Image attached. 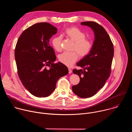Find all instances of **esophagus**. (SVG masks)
Returning <instances> with one entry per match:
<instances>
[{
    "label": "esophagus",
    "instance_id": "1",
    "mask_svg": "<svg viewBox=\"0 0 132 132\" xmlns=\"http://www.w3.org/2000/svg\"><path fill=\"white\" fill-rule=\"evenodd\" d=\"M68 72L69 73H71L72 72V70L70 68H68Z\"/></svg>",
    "mask_w": 132,
    "mask_h": 132
}]
</instances>
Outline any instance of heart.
Masks as SVG:
<instances>
[{"instance_id":"obj_1","label":"heart","mask_w":132,"mask_h":132,"mask_svg":"<svg viewBox=\"0 0 132 132\" xmlns=\"http://www.w3.org/2000/svg\"><path fill=\"white\" fill-rule=\"evenodd\" d=\"M65 34L68 38L75 42L72 50L76 51L81 57H85L90 52L92 47V42L86 39V35L79 29L76 27H70L66 29L64 32ZM61 36H54L52 40V45L53 48L56 51L60 52L62 50ZM78 58L77 53L64 52L59 56V60L62 64L71 66L76 62Z\"/></svg>"}]
</instances>
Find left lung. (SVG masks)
Returning <instances> with one entry per match:
<instances>
[{
	"mask_svg": "<svg viewBox=\"0 0 132 132\" xmlns=\"http://www.w3.org/2000/svg\"><path fill=\"white\" fill-rule=\"evenodd\" d=\"M81 25L90 27L95 34L90 52L77 63L83 69H73L79 76L80 82L72 87L75 95L82 98H89L102 88L111 73L114 55L113 45L105 30L92 21L82 22Z\"/></svg>",
	"mask_w": 132,
	"mask_h": 132,
	"instance_id": "8db88e82",
	"label": "left lung"
}]
</instances>
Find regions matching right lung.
Listing matches in <instances>:
<instances>
[{"mask_svg":"<svg viewBox=\"0 0 132 132\" xmlns=\"http://www.w3.org/2000/svg\"><path fill=\"white\" fill-rule=\"evenodd\" d=\"M57 31L48 23H37L25 30L16 44L14 56L19 77L26 89L37 97L49 96L59 78L68 72L62 63H54L56 57L49 42Z\"/></svg>","mask_w":132,"mask_h":132,"instance_id":"right-lung-1","label":"right lung"}]
</instances>
